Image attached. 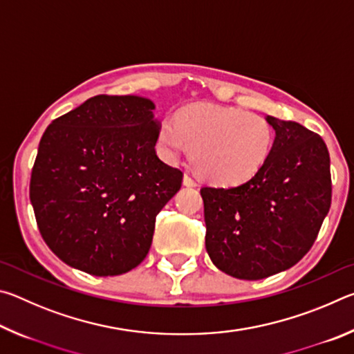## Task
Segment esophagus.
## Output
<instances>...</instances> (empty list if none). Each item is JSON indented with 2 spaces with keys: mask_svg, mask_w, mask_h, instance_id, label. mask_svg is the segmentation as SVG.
<instances>
[{
  "mask_svg": "<svg viewBox=\"0 0 354 354\" xmlns=\"http://www.w3.org/2000/svg\"><path fill=\"white\" fill-rule=\"evenodd\" d=\"M183 183H184V185H187V187H195V185H196V181L189 175V173H185V175H184Z\"/></svg>",
  "mask_w": 354,
  "mask_h": 354,
  "instance_id": "34e87169",
  "label": "esophagus"
}]
</instances>
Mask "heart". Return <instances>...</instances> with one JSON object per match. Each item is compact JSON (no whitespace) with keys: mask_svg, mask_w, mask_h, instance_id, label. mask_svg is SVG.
<instances>
[{"mask_svg":"<svg viewBox=\"0 0 354 354\" xmlns=\"http://www.w3.org/2000/svg\"><path fill=\"white\" fill-rule=\"evenodd\" d=\"M159 140L171 154L190 148L195 169L209 181L239 184L253 178L272 153L270 122L254 112L230 106H192L176 123L164 120Z\"/></svg>","mask_w":354,"mask_h":354,"instance_id":"obj_1","label":"heart"}]
</instances>
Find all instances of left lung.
Here are the masks:
<instances>
[{"label": "left lung", "instance_id": "1", "mask_svg": "<svg viewBox=\"0 0 354 354\" xmlns=\"http://www.w3.org/2000/svg\"><path fill=\"white\" fill-rule=\"evenodd\" d=\"M267 120L277 136L262 169L241 185L200 190L207 254L239 279L272 277L301 261L331 206L326 143L297 122Z\"/></svg>", "mask_w": 354, "mask_h": 354}]
</instances>
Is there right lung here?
Wrapping results in <instances>:
<instances>
[{
  "mask_svg": "<svg viewBox=\"0 0 354 354\" xmlns=\"http://www.w3.org/2000/svg\"><path fill=\"white\" fill-rule=\"evenodd\" d=\"M154 104L97 95L46 128L29 198L45 243L95 277L127 273L145 259L156 215L181 189L183 171L156 154Z\"/></svg>",
  "mask_w": 354,
  "mask_h": 354,
  "instance_id": "add662e5",
  "label": "right lung"
}]
</instances>
